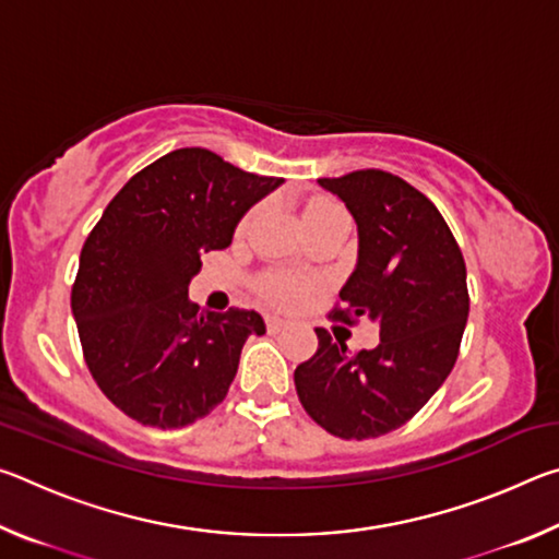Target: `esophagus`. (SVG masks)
<instances>
[{
    "label": "esophagus",
    "mask_w": 559,
    "mask_h": 559,
    "mask_svg": "<svg viewBox=\"0 0 559 559\" xmlns=\"http://www.w3.org/2000/svg\"><path fill=\"white\" fill-rule=\"evenodd\" d=\"M286 325H288L286 320H281L278 316H266V330H269V333H281V330L286 328Z\"/></svg>",
    "instance_id": "1"
}]
</instances>
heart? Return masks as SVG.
<instances>
[{"label":"heart","mask_w":559,"mask_h":559,"mask_svg":"<svg viewBox=\"0 0 559 559\" xmlns=\"http://www.w3.org/2000/svg\"><path fill=\"white\" fill-rule=\"evenodd\" d=\"M333 219H347L343 206L335 204L333 200L316 197V200H310L306 202V206H302V226H316ZM249 224H251V214L241 222V229H246ZM257 290L263 300L271 302V306L286 308V310L302 306V300L308 298V283L286 276V273H266V276L259 278Z\"/></svg>","instance_id":"b5f03b06"}]
</instances>
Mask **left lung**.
<instances>
[{
	"label": "left lung",
	"mask_w": 559,
	"mask_h": 559,
	"mask_svg": "<svg viewBox=\"0 0 559 559\" xmlns=\"http://www.w3.org/2000/svg\"><path fill=\"white\" fill-rule=\"evenodd\" d=\"M357 222V269L330 318L380 325V345L349 355L316 328V355L296 367L302 409L340 439L404 427L456 365L468 320L466 263L427 194L384 169L318 179Z\"/></svg>",
	"instance_id": "left-lung-1"
}]
</instances>
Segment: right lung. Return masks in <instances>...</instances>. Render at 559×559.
I'll return each instance as SVG.
<instances>
[{
	"instance_id": "add662e5",
	"label": "right lung",
	"mask_w": 559,
	"mask_h": 559,
	"mask_svg": "<svg viewBox=\"0 0 559 559\" xmlns=\"http://www.w3.org/2000/svg\"><path fill=\"white\" fill-rule=\"evenodd\" d=\"M283 179L182 147L132 175L81 249L71 310L93 380L145 427L179 429L224 402L253 310L206 313L187 288L204 251L226 249L251 204Z\"/></svg>"
}]
</instances>
